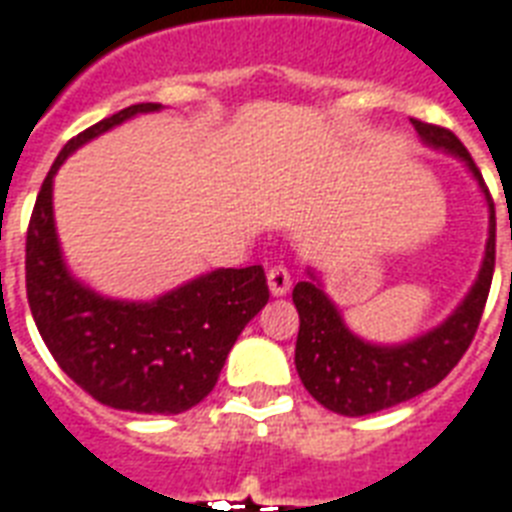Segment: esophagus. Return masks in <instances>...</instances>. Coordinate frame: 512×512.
<instances>
[{
	"label": "esophagus",
	"instance_id": "esophagus-1",
	"mask_svg": "<svg viewBox=\"0 0 512 512\" xmlns=\"http://www.w3.org/2000/svg\"><path fill=\"white\" fill-rule=\"evenodd\" d=\"M268 287H271L273 297L287 295L289 287H292V276H289L287 265H271L268 268Z\"/></svg>",
	"mask_w": 512,
	"mask_h": 512
}]
</instances>
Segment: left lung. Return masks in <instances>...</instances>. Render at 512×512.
I'll return each mask as SVG.
<instances>
[{"label":"left lung","mask_w":512,"mask_h":512,"mask_svg":"<svg viewBox=\"0 0 512 512\" xmlns=\"http://www.w3.org/2000/svg\"><path fill=\"white\" fill-rule=\"evenodd\" d=\"M414 130L433 148L460 156L489 201V241L478 279L460 308L428 335L404 345H372L345 327L335 303L313 281H300L292 300L300 313L295 366L305 390L329 412L364 417L404 404L438 385L470 348L484 316L486 297L494 276V201L468 148L446 127L412 119Z\"/></svg>","instance_id":"8db88e82"}]
</instances>
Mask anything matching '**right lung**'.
Returning <instances> with one entry per match:
<instances>
[{
    "label": "right lung",
    "instance_id": "obj_1",
    "mask_svg": "<svg viewBox=\"0 0 512 512\" xmlns=\"http://www.w3.org/2000/svg\"><path fill=\"white\" fill-rule=\"evenodd\" d=\"M159 108L138 103L68 140L39 188L26 233L28 308L52 358L95 401L138 414H180L207 398L236 337L271 295L263 265L220 268L154 303L108 300L66 271L52 177L87 140Z\"/></svg>",
    "mask_w": 512,
    "mask_h": 512
}]
</instances>
